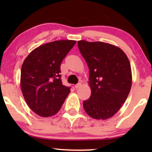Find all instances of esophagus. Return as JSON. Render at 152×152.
Returning a JSON list of instances; mask_svg holds the SVG:
<instances>
[{"label":"esophagus","mask_w":152,"mask_h":152,"mask_svg":"<svg viewBox=\"0 0 152 152\" xmlns=\"http://www.w3.org/2000/svg\"><path fill=\"white\" fill-rule=\"evenodd\" d=\"M81 83H77V84L76 85V86H75V88H79V87H81Z\"/></svg>","instance_id":"1"}]
</instances>
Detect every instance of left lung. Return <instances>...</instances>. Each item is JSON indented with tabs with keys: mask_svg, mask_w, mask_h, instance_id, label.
I'll list each match as a JSON object with an SVG mask.
<instances>
[{
	"mask_svg": "<svg viewBox=\"0 0 152 152\" xmlns=\"http://www.w3.org/2000/svg\"><path fill=\"white\" fill-rule=\"evenodd\" d=\"M78 46L89 69L91 94L83 102L85 111L95 119L112 117L126 100L132 87L128 57L121 48L107 43L82 40Z\"/></svg>",
	"mask_w": 152,
	"mask_h": 152,
	"instance_id": "left-lung-1",
	"label": "left lung"
}]
</instances>
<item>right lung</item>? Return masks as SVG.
I'll use <instances>...</instances> for the list:
<instances>
[{"instance_id": "right-lung-1", "label": "right lung", "mask_w": 152, "mask_h": 152, "mask_svg": "<svg viewBox=\"0 0 152 152\" xmlns=\"http://www.w3.org/2000/svg\"><path fill=\"white\" fill-rule=\"evenodd\" d=\"M76 41L61 40L37 47L24 60L20 72V88L28 106L42 117L58 112L70 93L62 84L61 64Z\"/></svg>"}]
</instances>
